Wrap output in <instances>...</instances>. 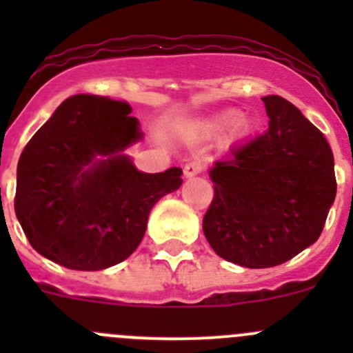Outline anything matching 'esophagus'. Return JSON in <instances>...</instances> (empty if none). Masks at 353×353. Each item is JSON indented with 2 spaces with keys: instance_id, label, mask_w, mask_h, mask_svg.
I'll use <instances>...</instances> for the list:
<instances>
[{
  "instance_id": "34e87169",
  "label": "esophagus",
  "mask_w": 353,
  "mask_h": 353,
  "mask_svg": "<svg viewBox=\"0 0 353 353\" xmlns=\"http://www.w3.org/2000/svg\"><path fill=\"white\" fill-rule=\"evenodd\" d=\"M203 169H205V165H203L201 160H191V162H188L186 165H184V176L193 177L196 176V174L203 172Z\"/></svg>"
}]
</instances>
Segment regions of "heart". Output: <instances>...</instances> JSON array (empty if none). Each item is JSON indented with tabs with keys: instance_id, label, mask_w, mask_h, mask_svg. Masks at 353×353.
Here are the masks:
<instances>
[{
	"instance_id": "1",
	"label": "heart",
	"mask_w": 353,
	"mask_h": 353,
	"mask_svg": "<svg viewBox=\"0 0 353 353\" xmlns=\"http://www.w3.org/2000/svg\"><path fill=\"white\" fill-rule=\"evenodd\" d=\"M239 117V110H225V112L216 114V116L210 117V119L199 121V123L194 124L193 131L199 137H213V134H219L222 131L229 130L230 126H234Z\"/></svg>"
}]
</instances>
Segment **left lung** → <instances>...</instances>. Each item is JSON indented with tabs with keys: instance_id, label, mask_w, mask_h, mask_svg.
I'll return each instance as SVG.
<instances>
[{
	"instance_id": "left-lung-1",
	"label": "left lung",
	"mask_w": 353,
	"mask_h": 353,
	"mask_svg": "<svg viewBox=\"0 0 353 353\" xmlns=\"http://www.w3.org/2000/svg\"><path fill=\"white\" fill-rule=\"evenodd\" d=\"M263 102L268 131L216 160L203 216L213 251L245 268L282 265L314 244L336 194L325 134L283 97Z\"/></svg>"
}]
</instances>
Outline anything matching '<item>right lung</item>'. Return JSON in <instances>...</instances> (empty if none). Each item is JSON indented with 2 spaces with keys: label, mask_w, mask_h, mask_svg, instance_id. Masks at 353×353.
I'll return each mask as SVG.
<instances>
[{
  "label": "right lung",
  "mask_w": 353,
  "mask_h": 353,
  "mask_svg": "<svg viewBox=\"0 0 353 353\" xmlns=\"http://www.w3.org/2000/svg\"><path fill=\"white\" fill-rule=\"evenodd\" d=\"M130 112L128 102L73 95L20 155L17 219L32 248L65 268L95 272L124 261L155 203L183 184L179 167L145 174L121 154L141 138Z\"/></svg>",
  "instance_id": "right-lung-1"
}]
</instances>
